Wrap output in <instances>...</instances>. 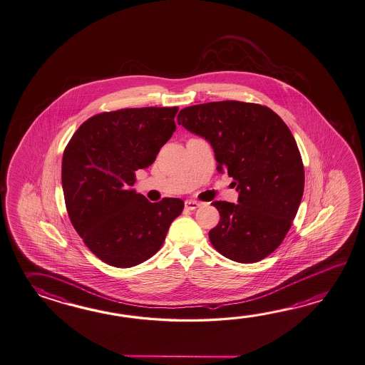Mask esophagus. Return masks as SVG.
I'll return each mask as SVG.
<instances>
[{
  "label": "esophagus",
  "instance_id": "1",
  "mask_svg": "<svg viewBox=\"0 0 365 365\" xmlns=\"http://www.w3.org/2000/svg\"><path fill=\"white\" fill-rule=\"evenodd\" d=\"M201 202H199V201H195V200H186L185 201V207H186L187 209H190V210H195V209L199 208L200 207Z\"/></svg>",
  "mask_w": 365,
  "mask_h": 365
}]
</instances>
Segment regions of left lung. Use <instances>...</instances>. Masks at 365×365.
<instances>
[{
	"label": "left lung",
	"instance_id": "8db88e82",
	"mask_svg": "<svg viewBox=\"0 0 365 365\" xmlns=\"http://www.w3.org/2000/svg\"><path fill=\"white\" fill-rule=\"evenodd\" d=\"M178 123L208 140L217 170L234 178L238 204L213 201L220 222L212 246L237 262H257L274 252L290 230L304 191L298 145L268 106L217 101L182 109Z\"/></svg>",
	"mask_w": 365,
	"mask_h": 365
}]
</instances>
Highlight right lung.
<instances>
[{"instance_id": "1", "label": "right lung", "mask_w": 365, "mask_h": 365, "mask_svg": "<svg viewBox=\"0 0 365 365\" xmlns=\"http://www.w3.org/2000/svg\"><path fill=\"white\" fill-rule=\"evenodd\" d=\"M173 108H131L96 114L75 131L62 157L67 213L100 260L131 268L164 245L185 202H150L131 188L135 171L153 164L175 131Z\"/></svg>"}]
</instances>
